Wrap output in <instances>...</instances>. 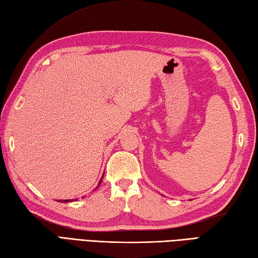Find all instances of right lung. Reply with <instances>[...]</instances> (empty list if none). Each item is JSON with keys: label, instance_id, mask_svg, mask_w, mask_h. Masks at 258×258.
<instances>
[{"label": "right lung", "instance_id": "obj_1", "mask_svg": "<svg viewBox=\"0 0 258 258\" xmlns=\"http://www.w3.org/2000/svg\"><path fill=\"white\" fill-rule=\"evenodd\" d=\"M102 177H103V176H102ZM101 181H102V178H101V180H100V182H99V184L101 183ZM69 200H62V202H68ZM71 201H73V200H71ZM58 202H61V200H58Z\"/></svg>", "mask_w": 258, "mask_h": 258}]
</instances>
